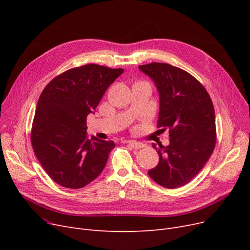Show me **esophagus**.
Listing matches in <instances>:
<instances>
[{
    "label": "esophagus",
    "instance_id": "esophagus-1",
    "mask_svg": "<svg viewBox=\"0 0 250 250\" xmlns=\"http://www.w3.org/2000/svg\"><path fill=\"white\" fill-rule=\"evenodd\" d=\"M127 144H128V145H129L130 147L134 148V149H136V150L145 147V144L140 143V142H136V141H128V142H127Z\"/></svg>",
    "mask_w": 250,
    "mask_h": 250
}]
</instances>
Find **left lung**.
I'll use <instances>...</instances> for the list:
<instances>
[{"label":"left lung","mask_w":250,"mask_h":250,"mask_svg":"<svg viewBox=\"0 0 250 250\" xmlns=\"http://www.w3.org/2000/svg\"><path fill=\"white\" fill-rule=\"evenodd\" d=\"M152 78L160 95L159 127L169 130L170 144H153L159 163L150 177L166 188L188 183L203 169L216 145V120L211 97L203 84L180 68L165 62L139 65Z\"/></svg>","instance_id":"left-lung-1"}]
</instances>
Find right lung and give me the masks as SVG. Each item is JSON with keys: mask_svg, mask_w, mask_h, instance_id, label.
I'll return each instance as SVG.
<instances>
[{"mask_svg": "<svg viewBox=\"0 0 250 250\" xmlns=\"http://www.w3.org/2000/svg\"><path fill=\"white\" fill-rule=\"evenodd\" d=\"M123 69L89 63L55 77L39 96L31 145L39 163L58 185L82 188L106 165L112 141L88 139L86 120Z\"/></svg>", "mask_w": 250, "mask_h": 250, "instance_id": "add662e5", "label": "right lung"}]
</instances>
